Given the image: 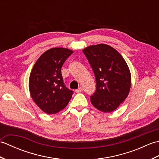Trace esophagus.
<instances>
[{"instance_id": "esophagus-1", "label": "esophagus", "mask_w": 159, "mask_h": 159, "mask_svg": "<svg viewBox=\"0 0 159 159\" xmlns=\"http://www.w3.org/2000/svg\"><path fill=\"white\" fill-rule=\"evenodd\" d=\"M82 91H83V88H82L81 87H80L79 89H77L75 90V92H76V93H80V92H81Z\"/></svg>"}]
</instances>
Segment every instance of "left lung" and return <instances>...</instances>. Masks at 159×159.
<instances>
[{
    "instance_id": "obj_1",
    "label": "left lung",
    "mask_w": 159,
    "mask_h": 159,
    "mask_svg": "<svg viewBox=\"0 0 159 159\" xmlns=\"http://www.w3.org/2000/svg\"><path fill=\"white\" fill-rule=\"evenodd\" d=\"M83 52L96 78L91 102L102 112H112L129 93L131 77L127 63L116 49L104 43L87 47Z\"/></svg>"
}]
</instances>
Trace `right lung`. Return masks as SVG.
I'll return each instance as SVG.
<instances>
[{
	"instance_id": "1",
	"label": "right lung",
	"mask_w": 159,
	"mask_h": 159,
	"mask_svg": "<svg viewBox=\"0 0 159 159\" xmlns=\"http://www.w3.org/2000/svg\"><path fill=\"white\" fill-rule=\"evenodd\" d=\"M72 53L67 48H52L43 52L33 67L29 77L30 93L43 112H59L72 98L74 92L64 84L61 67Z\"/></svg>"
}]
</instances>
